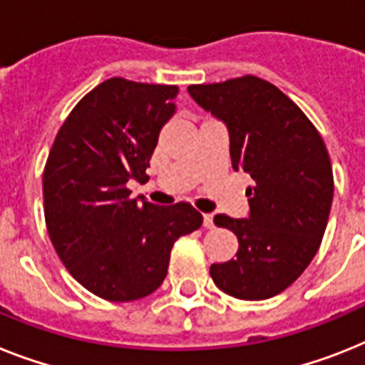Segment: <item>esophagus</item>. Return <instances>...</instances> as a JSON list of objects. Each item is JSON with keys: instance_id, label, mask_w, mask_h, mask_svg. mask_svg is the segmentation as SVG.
Returning a JSON list of instances; mask_svg holds the SVG:
<instances>
[{"instance_id": "1", "label": "esophagus", "mask_w": 365, "mask_h": 365, "mask_svg": "<svg viewBox=\"0 0 365 365\" xmlns=\"http://www.w3.org/2000/svg\"><path fill=\"white\" fill-rule=\"evenodd\" d=\"M204 226L206 228H213V215L211 213H204Z\"/></svg>"}]
</instances>
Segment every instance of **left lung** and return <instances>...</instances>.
Masks as SVG:
<instances>
[{
	"mask_svg": "<svg viewBox=\"0 0 365 365\" xmlns=\"http://www.w3.org/2000/svg\"><path fill=\"white\" fill-rule=\"evenodd\" d=\"M187 93L226 125L232 168L252 178L249 215H215L240 249L211 265V278L243 301L278 295L310 265L329 222L334 178L327 146L304 113L256 76L191 85Z\"/></svg>",
	"mask_w": 365,
	"mask_h": 365,
	"instance_id": "1",
	"label": "left lung"
}]
</instances>
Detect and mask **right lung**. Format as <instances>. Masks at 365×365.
Here are the masks:
<instances>
[{
  "label": "right lung",
  "mask_w": 365,
  "mask_h": 365,
  "mask_svg": "<svg viewBox=\"0 0 365 365\" xmlns=\"http://www.w3.org/2000/svg\"><path fill=\"white\" fill-rule=\"evenodd\" d=\"M174 85L111 78L93 88L61 125L44 168V215L61 262L106 301H137L167 277L178 237L200 228L185 202L131 198L146 182L159 131L176 113Z\"/></svg>",
  "instance_id": "obj_1"
}]
</instances>
